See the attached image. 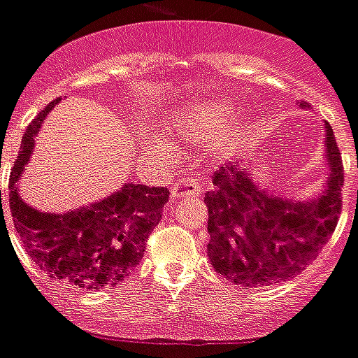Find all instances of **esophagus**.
Instances as JSON below:
<instances>
[{
	"mask_svg": "<svg viewBox=\"0 0 358 358\" xmlns=\"http://www.w3.org/2000/svg\"><path fill=\"white\" fill-rule=\"evenodd\" d=\"M196 194H199V182L194 177H182L171 187L173 198H187V196H196Z\"/></svg>",
	"mask_w": 358,
	"mask_h": 358,
	"instance_id": "obj_1",
	"label": "esophagus"
}]
</instances>
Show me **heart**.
I'll use <instances>...</instances> for the list:
<instances>
[{"label": "heart", "mask_w": 358, "mask_h": 358, "mask_svg": "<svg viewBox=\"0 0 358 358\" xmlns=\"http://www.w3.org/2000/svg\"><path fill=\"white\" fill-rule=\"evenodd\" d=\"M231 104H198L185 108L173 117V129L192 143H210V151L217 157L231 155L237 149V130L229 129L234 123ZM155 148L160 153H171V140L160 136L155 140Z\"/></svg>", "instance_id": "obj_1"}]
</instances>
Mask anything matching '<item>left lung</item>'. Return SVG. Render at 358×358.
<instances>
[{
    "label": "left lung",
    "instance_id": "left-lung-1",
    "mask_svg": "<svg viewBox=\"0 0 358 358\" xmlns=\"http://www.w3.org/2000/svg\"><path fill=\"white\" fill-rule=\"evenodd\" d=\"M299 106L306 110L308 104ZM325 162V187L308 199L268 192L239 162L215 171V188L203 201L209 210L207 256L218 274L243 287H262L293 278L314 262L342 210V157L329 123Z\"/></svg>",
    "mask_w": 358,
    "mask_h": 358
}]
</instances>
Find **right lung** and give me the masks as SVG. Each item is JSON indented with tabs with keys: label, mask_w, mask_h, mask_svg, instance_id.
Masks as SVG:
<instances>
[{
	"label": "right lung",
	"mask_w": 358,
	"mask_h": 358,
	"mask_svg": "<svg viewBox=\"0 0 358 358\" xmlns=\"http://www.w3.org/2000/svg\"><path fill=\"white\" fill-rule=\"evenodd\" d=\"M59 101L50 102L22 138L9 181L13 222L29 257L50 278L80 289L115 287L141 262L170 190L124 182L112 196L66 213H43L26 203L18 194V179L31 159L41 124Z\"/></svg>",
	"instance_id": "add662e5"
}]
</instances>
